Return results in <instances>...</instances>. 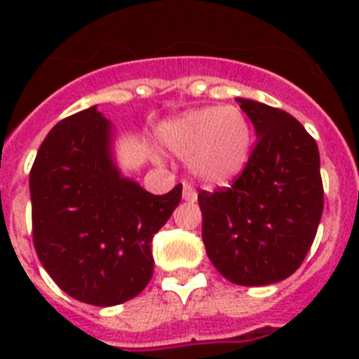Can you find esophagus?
Listing matches in <instances>:
<instances>
[{"mask_svg":"<svg viewBox=\"0 0 359 359\" xmlns=\"http://www.w3.org/2000/svg\"><path fill=\"white\" fill-rule=\"evenodd\" d=\"M182 199H184V201H190V203L197 201L196 190H194V188H191L188 182H184V184H182Z\"/></svg>","mask_w":359,"mask_h":359,"instance_id":"obj_1","label":"esophagus"}]
</instances>
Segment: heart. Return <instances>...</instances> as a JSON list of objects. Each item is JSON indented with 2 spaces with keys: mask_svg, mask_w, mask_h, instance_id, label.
Wrapping results in <instances>:
<instances>
[{
  "mask_svg": "<svg viewBox=\"0 0 359 359\" xmlns=\"http://www.w3.org/2000/svg\"><path fill=\"white\" fill-rule=\"evenodd\" d=\"M158 141L165 151L188 160V171L199 182L225 186L250 162L253 128L238 106H205L163 121Z\"/></svg>",
  "mask_w": 359,
  "mask_h": 359,
  "instance_id": "b5f03b06",
  "label": "heart"
}]
</instances>
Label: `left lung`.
<instances>
[{
  "instance_id": "obj_1",
  "label": "left lung",
  "mask_w": 359,
  "mask_h": 359,
  "mask_svg": "<svg viewBox=\"0 0 359 359\" xmlns=\"http://www.w3.org/2000/svg\"><path fill=\"white\" fill-rule=\"evenodd\" d=\"M255 128L250 162L231 188L199 191L203 244L231 283L261 287L298 270L324 208L317 141L283 109L236 98Z\"/></svg>"
}]
</instances>
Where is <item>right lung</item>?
<instances>
[{"mask_svg": "<svg viewBox=\"0 0 359 359\" xmlns=\"http://www.w3.org/2000/svg\"><path fill=\"white\" fill-rule=\"evenodd\" d=\"M115 128L97 106L59 121L29 173L33 244L50 278L76 300L109 307L151 281L152 236L182 197V184L152 196L121 173Z\"/></svg>", "mask_w": 359, "mask_h": 359, "instance_id": "obj_1", "label": "right lung"}]
</instances>
